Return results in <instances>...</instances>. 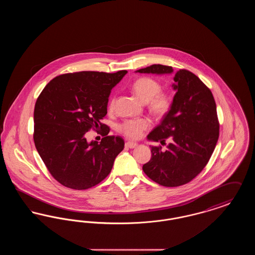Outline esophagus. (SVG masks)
Masks as SVG:
<instances>
[{"mask_svg": "<svg viewBox=\"0 0 255 255\" xmlns=\"http://www.w3.org/2000/svg\"><path fill=\"white\" fill-rule=\"evenodd\" d=\"M125 146L128 147V148H134V147L137 146V143L136 142H133V141H127L125 143Z\"/></svg>", "mask_w": 255, "mask_h": 255, "instance_id": "obj_1", "label": "esophagus"}]
</instances>
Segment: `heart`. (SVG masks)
Returning <instances> with one entry per match:
<instances>
[{"label":"heart","instance_id":"heart-1","mask_svg":"<svg viewBox=\"0 0 255 255\" xmlns=\"http://www.w3.org/2000/svg\"><path fill=\"white\" fill-rule=\"evenodd\" d=\"M133 93L142 102L147 103L148 109L155 116L162 117L169 112L172 99L167 93L161 92L160 83L151 77H140L132 85ZM115 99L110 100L108 108L114 109ZM151 125L147 119L127 120L120 125V132L129 138H138Z\"/></svg>","mask_w":255,"mask_h":255}]
</instances>
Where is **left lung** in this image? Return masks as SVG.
Segmentation results:
<instances>
[{"instance_id": "left-lung-1", "label": "left lung", "mask_w": 255, "mask_h": 255, "mask_svg": "<svg viewBox=\"0 0 255 255\" xmlns=\"http://www.w3.org/2000/svg\"><path fill=\"white\" fill-rule=\"evenodd\" d=\"M140 73H173L172 67L152 65L136 71ZM173 84L177 91L169 112L151 133L149 140L171 143L165 151L151 146V159L142 166L155 182L176 187L192 181L205 168L218 141L216 103L211 91L194 73L178 71Z\"/></svg>"}]
</instances>
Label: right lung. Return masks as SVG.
<instances>
[{
	"label": "right lung",
	"mask_w": 255,
	"mask_h": 255,
	"mask_svg": "<svg viewBox=\"0 0 255 255\" xmlns=\"http://www.w3.org/2000/svg\"><path fill=\"white\" fill-rule=\"evenodd\" d=\"M127 71L115 73H65L50 80L34 108L33 139L51 176L62 185L83 190L102 182L124 148L120 135H108L101 123L107 115L111 90ZM101 128L105 137L88 143L85 133Z\"/></svg>",
	"instance_id": "right-lung-1"
}]
</instances>
